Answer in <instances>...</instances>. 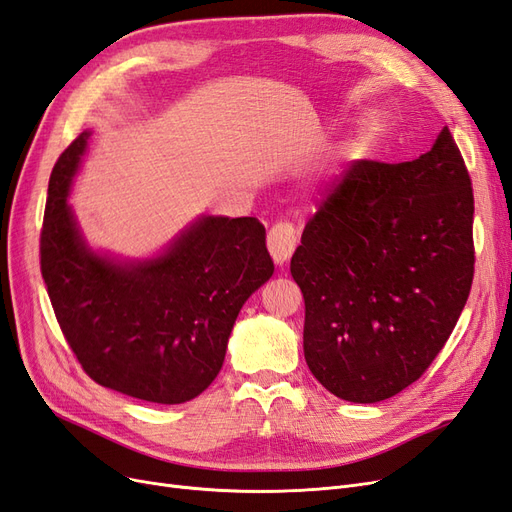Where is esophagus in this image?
I'll use <instances>...</instances> for the list:
<instances>
[{
    "label": "esophagus",
    "instance_id": "34e87169",
    "mask_svg": "<svg viewBox=\"0 0 512 512\" xmlns=\"http://www.w3.org/2000/svg\"><path fill=\"white\" fill-rule=\"evenodd\" d=\"M297 228L288 222H280L271 226L267 235V247L275 260V265H284V262L292 256L294 247H297Z\"/></svg>",
    "mask_w": 512,
    "mask_h": 512
}]
</instances>
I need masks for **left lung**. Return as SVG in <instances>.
Segmentation results:
<instances>
[{"mask_svg":"<svg viewBox=\"0 0 512 512\" xmlns=\"http://www.w3.org/2000/svg\"><path fill=\"white\" fill-rule=\"evenodd\" d=\"M472 224V179L448 128L412 162L350 164L290 260L305 361L324 389L376 404L425 374L468 301Z\"/></svg>","mask_w":512,"mask_h":512,"instance_id":"left-lung-1","label":"left lung"}]
</instances>
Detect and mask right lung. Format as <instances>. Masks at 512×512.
Masks as SVG:
<instances>
[{
  "instance_id": "add662e5",
  "label": "right lung",
  "mask_w": 512,
  "mask_h": 512,
  "mask_svg": "<svg viewBox=\"0 0 512 512\" xmlns=\"http://www.w3.org/2000/svg\"><path fill=\"white\" fill-rule=\"evenodd\" d=\"M89 132L53 166L40 269L55 318L85 374L153 404H183L220 374L243 303L273 275L256 218H200L143 262L98 256L68 207Z\"/></svg>"
}]
</instances>
